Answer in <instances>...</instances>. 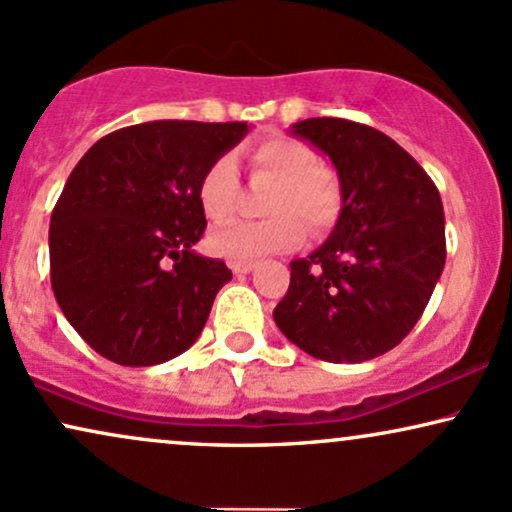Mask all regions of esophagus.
<instances>
[{
  "mask_svg": "<svg viewBox=\"0 0 512 512\" xmlns=\"http://www.w3.org/2000/svg\"><path fill=\"white\" fill-rule=\"evenodd\" d=\"M227 266H230V270L235 275H246L256 268V263L254 261H227Z\"/></svg>",
  "mask_w": 512,
  "mask_h": 512,
  "instance_id": "obj_1",
  "label": "esophagus"
}]
</instances>
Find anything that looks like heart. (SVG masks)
I'll list each match as a JSON object with an SVG mask.
<instances>
[{"label":"heart","mask_w":512,"mask_h":512,"mask_svg":"<svg viewBox=\"0 0 512 512\" xmlns=\"http://www.w3.org/2000/svg\"><path fill=\"white\" fill-rule=\"evenodd\" d=\"M254 178L273 180L263 220H237L208 235V249L232 261L280 254L304 239V225L313 235L330 230L342 211V187L337 178L320 168L318 154L299 140L275 137L249 151ZM239 173L232 156L208 163L197 185L201 211L213 223H225L235 213Z\"/></svg>","instance_id":"heart-1"}]
</instances>
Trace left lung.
I'll return each instance as SVG.
<instances>
[{"label":"left lung","instance_id":"obj_1","mask_svg":"<svg viewBox=\"0 0 512 512\" xmlns=\"http://www.w3.org/2000/svg\"><path fill=\"white\" fill-rule=\"evenodd\" d=\"M337 170L342 211L292 277L273 318L289 342L330 363H363L413 330L446 261L444 206L420 163L384 132L344 118L289 128Z\"/></svg>","mask_w":512,"mask_h":512}]
</instances>
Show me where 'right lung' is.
Here are the masks:
<instances>
[{
  "mask_svg": "<svg viewBox=\"0 0 512 512\" xmlns=\"http://www.w3.org/2000/svg\"><path fill=\"white\" fill-rule=\"evenodd\" d=\"M251 128L151 121L106 135L73 168L49 225L52 289L99 356L147 368L180 356L232 280L192 249L206 216L201 173Z\"/></svg>",
  "mask_w": 512,
  "mask_h": 512,
  "instance_id": "right-lung-1",
  "label": "right lung"
}]
</instances>
